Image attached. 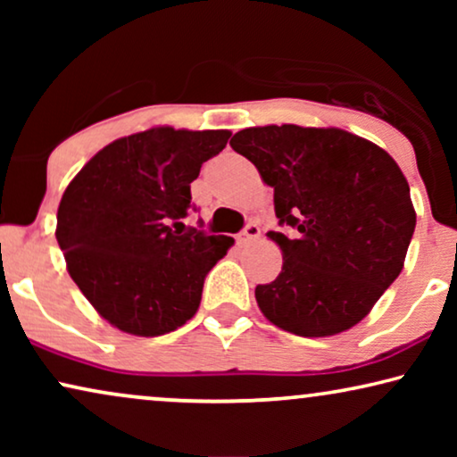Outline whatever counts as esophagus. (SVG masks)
<instances>
[{"label": "esophagus", "mask_w": 457, "mask_h": 457, "mask_svg": "<svg viewBox=\"0 0 457 457\" xmlns=\"http://www.w3.org/2000/svg\"><path fill=\"white\" fill-rule=\"evenodd\" d=\"M258 237H260V227L255 222H249L247 227L243 228L239 235H237V243H239V245H247V243L255 241Z\"/></svg>", "instance_id": "34e87169"}]
</instances>
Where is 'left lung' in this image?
Returning a JSON list of instances; mask_svg holds the SVG:
<instances>
[{
    "instance_id": "1",
    "label": "left lung",
    "mask_w": 457,
    "mask_h": 457,
    "mask_svg": "<svg viewBox=\"0 0 457 457\" xmlns=\"http://www.w3.org/2000/svg\"><path fill=\"white\" fill-rule=\"evenodd\" d=\"M230 147L274 187L291 235L268 233L283 270L255 287L268 320L299 337L358 324L399 277L416 228L410 185L385 149L341 129H243Z\"/></svg>"
}]
</instances>
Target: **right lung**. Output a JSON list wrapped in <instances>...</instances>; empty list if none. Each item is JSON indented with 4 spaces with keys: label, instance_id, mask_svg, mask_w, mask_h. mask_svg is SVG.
Returning <instances> with one entry per match:
<instances>
[{
    "label": "right lung",
    "instance_id": "right-lung-1",
    "mask_svg": "<svg viewBox=\"0 0 457 457\" xmlns=\"http://www.w3.org/2000/svg\"><path fill=\"white\" fill-rule=\"evenodd\" d=\"M228 137L172 127L122 137L66 187L55 239L72 280L112 327L158 337L195 316L205 277L235 241L180 220L195 210L199 168Z\"/></svg>",
    "mask_w": 457,
    "mask_h": 457
}]
</instances>
